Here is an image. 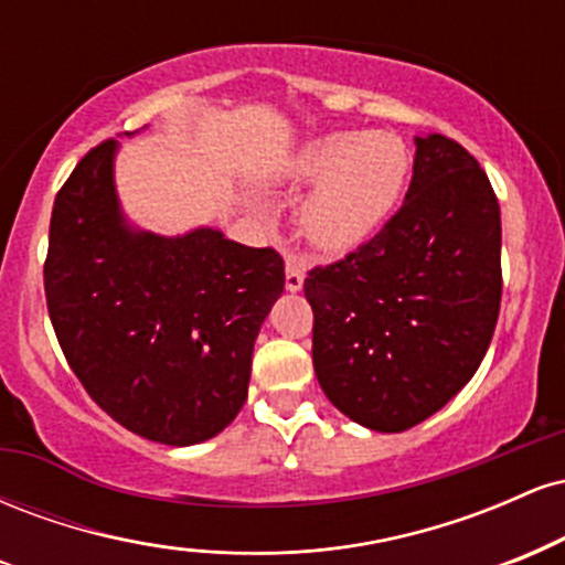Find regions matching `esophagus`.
<instances>
[{"mask_svg": "<svg viewBox=\"0 0 565 565\" xmlns=\"http://www.w3.org/2000/svg\"><path fill=\"white\" fill-rule=\"evenodd\" d=\"M305 284V265L300 257H287V289L300 291Z\"/></svg>", "mask_w": 565, "mask_h": 565, "instance_id": "esophagus-1", "label": "esophagus"}]
</instances>
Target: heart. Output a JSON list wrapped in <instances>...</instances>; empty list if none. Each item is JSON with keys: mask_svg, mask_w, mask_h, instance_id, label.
<instances>
[{"mask_svg": "<svg viewBox=\"0 0 565 565\" xmlns=\"http://www.w3.org/2000/svg\"><path fill=\"white\" fill-rule=\"evenodd\" d=\"M408 148L387 132L329 135L289 164L291 183H316L300 210V231L316 249L348 252L380 231L408 178Z\"/></svg>", "mask_w": 565, "mask_h": 565, "instance_id": "b5f03b06", "label": "heart"}]
</instances>
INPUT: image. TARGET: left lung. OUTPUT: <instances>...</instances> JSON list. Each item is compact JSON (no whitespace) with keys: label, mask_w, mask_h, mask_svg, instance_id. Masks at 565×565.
<instances>
[{"label":"left lung","mask_w":565,"mask_h":565,"mask_svg":"<svg viewBox=\"0 0 565 565\" xmlns=\"http://www.w3.org/2000/svg\"><path fill=\"white\" fill-rule=\"evenodd\" d=\"M401 210L377 236L305 278L313 369L353 423L401 433L468 385L502 300L499 201L476 157L417 138Z\"/></svg>","instance_id":"8db88e82"}]
</instances>
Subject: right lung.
<instances>
[{
  "mask_svg": "<svg viewBox=\"0 0 565 565\" xmlns=\"http://www.w3.org/2000/svg\"><path fill=\"white\" fill-rule=\"evenodd\" d=\"M114 153L116 140L84 153L55 196L44 260L50 321L108 417L157 444H201L242 412L255 337L284 291V260L212 228L178 238L129 231Z\"/></svg>",
  "mask_w": 565,
  "mask_h": 565,
  "instance_id": "obj_1",
  "label": "right lung"
}]
</instances>
